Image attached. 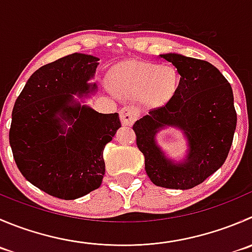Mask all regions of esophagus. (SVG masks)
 Here are the masks:
<instances>
[{"label":"esophagus","mask_w":252,"mask_h":252,"mask_svg":"<svg viewBox=\"0 0 252 252\" xmlns=\"http://www.w3.org/2000/svg\"><path fill=\"white\" fill-rule=\"evenodd\" d=\"M121 113V121L123 123V126H130L134 122L136 121L138 118L139 113H138V109L135 107H131V106H126L119 111Z\"/></svg>","instance_id":"esophagus-1"}]
</instances>
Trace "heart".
I'll list each match as a JSON object with an SVG mask.
<instances>
[{"instance_id":"1","label":"heart","mask_w":252,"mask_h":252,"mask_svg":"<svg viewBox=\"0 0 252 252\" xmlns=\"http://www.w3.org/2000/svg\"><path fill=\"white\" fill-rule=\"evenodd\" d=\"M112 90L123 97L140 96L149 106H163L175 94L178 74L172 66L144 61H126L114 67L109 77Z\"/></svg>"}]
</instances>
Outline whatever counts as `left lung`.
<instances>
[{
  "label": "left lung",
  "mask_w": 252,
  "mask_h": 252,
  "mask_svg": "<svg viewBox=\"0 0 252 252\" xmlns=\"http://www.w3.org/2000/svg\"><path fill=\"white\" fill-rule=\"evenodd\" d=\"M177 69L180 84L172 98L134 123L136 145L145 158V171L156 186L189 189L213 175L226 160L236 128L233 90L208 61L163 54ZM165 126L180 128L188 139L183 163H173L155 141Z\"/></svg>",
  "instance_id": "8db88e82"
}]
</instances>
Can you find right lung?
<instances>
[{"instance_id":"1","label":"right lung","mask_w":252,"mask_h":252,"mask_svg":"<svg viewBox=\"0 0 252 252\" xmlns=\"http://www.w3.org/2000/svg\"><path fill=\"white\" fill-rule=\"evenodd\" d=\"M98 60L74 53L44 65L29 77L12 111L9 144L17 167L32 185L66 201L101 186L104 146L121 128L118 113H98L72 96L96 90L87 81Z\"/></svg>"}]
</instances>
